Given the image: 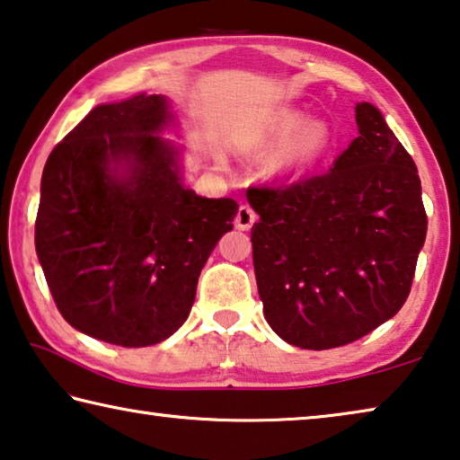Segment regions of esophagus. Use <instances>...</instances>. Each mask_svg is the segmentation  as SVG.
I'll return each instance as SVG.
<instances>
[{"instance_id":"34e87169","label":"esophagus","mask_w":460,"mask_h":460,"mask_svg":"<svg viewBox=\"0 0 460 460\" xmlns=\"http://www.w3.org/2000/svg\"><path fill=\"white\" fill-rule=\"evenodd\" d=\"M254 220H257V214H254L251 206H240L238 211H236V228L238 230H249L251 226L254 224Z\"/></svg>"}]
</instances>
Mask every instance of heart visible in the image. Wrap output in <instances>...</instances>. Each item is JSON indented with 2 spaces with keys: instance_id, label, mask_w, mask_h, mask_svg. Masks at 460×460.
Instances as JSON below:
<instances>
[{
  "instance_id": "heart-1",
  "label": "heart",
  "mask_w": 460,
  "mask_h": 460,
  "mask_svg": "<svg viewBox=\"0 0 460 460\" xmlns=\"http://www.w3.org/2000/svg\"><path fill=\"white\" fill-rule=\"evenodd\" d=\"M304 117L300 115H286L279 121V133L281 137H292L302 129ZM331 146V131L324 123L310 125L296 146V158L302 162H314L319 160Z\"/></svg>"
}]
</instances>
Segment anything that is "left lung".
Masks as SVG:
<instances>
[{
    "label": "left lung",
    "instance_id": "1",
    "mask_svg": "<svg viewBox=\"0 0 460 460\" xmlns=\"http://www.w3.org/2000/svg\"><path fill=\"white\" fill-rule=\"evenodd\" d=\"M356 121L331 171L246 190L265 319L302 349L341 348L397 314L426 240L413 158L370 102Z\"/></svg>",
    "mask_w": 460,
    "mask_h": 460
}]
</instances>
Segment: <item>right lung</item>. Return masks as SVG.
<instances>
[{"label":"right lung","mask_w":460,"mask_h":460,"mask_svg":"<svg viewBox=\"0 0 460 460\" xmlns=\"http://www.w3.org/2000/svg\"><path fill=\"white\" fill-rule=\"evenodd\" d=\"M164 96L101 104L49 154L34 244L59 313L121 348L164 341L187 321L199 273L238 203L181 185L176 152L154 137ZM127 165V177L116 166Z\"/></svg>","instance_id":"obj_1"}]
</instances>
